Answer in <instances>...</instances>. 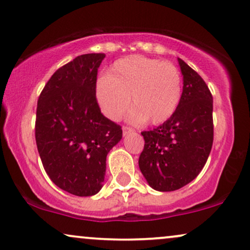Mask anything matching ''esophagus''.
<instances>
[{"instance_id": "34e87169", "label": "esophagus", "mask_w": 250, "mask_h": 250, "mask_svg": "<svg viewBox=\"0 0 250 250\" xmlns=\"http://www.w3.org/2000/svg\"><path fill=\"white\" fill-rule=\"evenodd\" d=\"M122 130H123V135H128L130 134L131 131H134V129L131 127H128V125H123Z\"/></svg>"}]
</instances>
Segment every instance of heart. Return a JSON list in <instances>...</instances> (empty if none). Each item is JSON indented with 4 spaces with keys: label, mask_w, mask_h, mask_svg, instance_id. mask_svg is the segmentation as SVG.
Masks as SVG:
<instances>
[{
    "label": "heart",
    "mask_w": 250,
    "mask_h": 250,
    "mask_svg": "<svg viewBox=\"0 0 250 250\" xmlns=\"http://www.w3.org/2000/svg\"><path fill=\"white\" fill-rule=\"evenodd\" d=\"M131 94V119L161 125L170 119L180 104L182 77L169 62L133 55L111 65L109 75L97 81L100 107L109 119L117 120L128 108Z\"/></svg>",
    "instance_id": "b5f03b06"
}]
</instances>
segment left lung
<instances>
[{
  "instance_id": "obj_1",
  "label": "left lung",
  "mask_w": 250,
  "mask_h": 250,
  "mask_svg": "<svg viewBox=\"0 0 250 250\" xmlns=\"http://www.w3.org/2000/svg\"><path fill=\"white\" fill-rule=\"evenodd\" d=\"M183 91L174 115L153 130L142 131L139 159L151 188L173 191L191 182L207 162L214 140L213 96L194 69L179 59Z\"/></svg>"
}]
</instances>
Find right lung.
Instances as JSON below:
<instances>
[{
	"mask_svg": "<svg viewBox=\"0 0 250 250\" xmlns=\"http://www.w3.org/2000/svg\"><path fill=\"white\" fill-rule=\"evenodd\" d=\"M104 54H85L59 68L37 100L35 139L50 180L76 196L102 187L105 159L122 139L121 125L101 113L97 70Z\"/></svg>",
	"mask_w": 250,
	"mask_h": 250,
	"instance_id": "add662e5",
	"label": "right lung"
}]
</instances>
